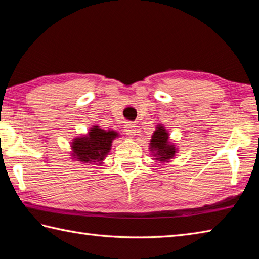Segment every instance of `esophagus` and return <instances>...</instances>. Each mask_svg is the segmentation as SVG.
Masks as SVG:
<instances>
[{
    "instance_id": "obj_1",
    "label": "esophagus",
    "mask_w": 259,
    "mask_h": 259,
    "mask_svg": "<svg viewBox=\"0 0 259 259\" xmlns=\"http://www.w3.org/2000/svg\"><path fill=\"white\" fill-rule=\"evenodd\" d=\"M124 128H125L126 135H128L130 138H135V136L137 134V126L133 123H126L124 125Z\"/></svg>"
}]
</instances>
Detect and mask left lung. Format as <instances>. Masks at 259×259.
Here are the masks:
<instances>
[{"label":"left lung","instance_id":"left-lung-1","mask_svg":"<svg viewBox=\"0 0 259 259\" xmlns=\"http://www.w3.org/2000/svg\"><path fill=\"white\" fill-rule=\"evenodd\" d=\"M152 160L168 163L178 153V147L170 140L169 131L163 124H157L149 142Z\"/></svg>","mask_w":259,"mask_h":259}]
</instances>
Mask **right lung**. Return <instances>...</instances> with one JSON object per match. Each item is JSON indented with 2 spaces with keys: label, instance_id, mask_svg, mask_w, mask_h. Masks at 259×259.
Instances as JSON below:
<instances>
[{
  "label": "right lung",
  "instance_id": "add662e5",
  "mask_svg": "<svg viewBox=\"0 0 259 259\" xmlns=\"http://www.w3.org/2000/svg\"><path fill=\"white\" fill-rule=\"evenodd\" d=\"M120 134L113 129L104 130L98 124L92 125L84 135L76 136L70 142L71 159L82 164L102 166L111 150L112 142Z\"/></svg>",
  "mask_w": 259,
  "mask_h": 259
}]
</instances>
